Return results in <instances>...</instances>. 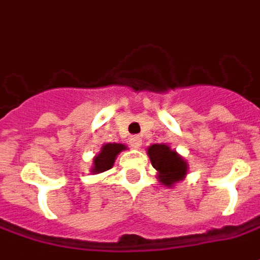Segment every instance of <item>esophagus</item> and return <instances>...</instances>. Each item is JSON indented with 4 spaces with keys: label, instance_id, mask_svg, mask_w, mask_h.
<instances>
[{
    "label": "esophagus",
    "instance_id": "obj_1",
    "mask_svg": "<svg viewBox=\"0 0 260 260\" xmlns=\"http://www.w3.org/2000/svg\"><path fill=\"white\" fill-rule=\"evenodd\" d=\"M131 146L134 147V149H139L142 146V139L141 136H132L129 139Z\"/></svg>",
    "mask_w": 260,
    "mask_h": 260
}]
</instances>
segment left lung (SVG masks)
<instances>
[{
    "label": "left lung",
    "instance_id": "1",
    "mask_svg": "<svg viewBox=\"0 0 260 260\" xmlns=\"http://www.w3.org/2000/svg\"><path fill=\"white\" fill-rule=\"evenodd\" d=\"M147 156L157 171L158 182L167 188H173L188 174L189 167L186 160L166 143H156L147 147Z\"/></svg>",
    "mask_w": 260,
    "mask_h": 260
}]
</instances>
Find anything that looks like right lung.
Returning a JSON list of instances; mask_svg holds the SVG:
<instances>
[{"label":"right lung","instance_id":"add662e5","mask_svg":"<svg viewBox=\"0 0 260 260\" xmlns=\"http://www.w3.org/2000/svg\"><path fill=\"white\" fill-rule=\"evenodd\" d=\"M126 146L122 143H104L100 149V152L93 158L90 173L93 174H102L114 166V161L119 153L125 150Z\"/></svg>","mask_w":260,"mask_h":260}]
</instances>
